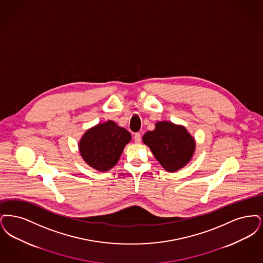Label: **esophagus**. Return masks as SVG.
Here are the masks:
<instances>
[{"label": "esophagus", "instance_id": "1", "mask_svg": "<svg viewBox=\"0 0 263 263\" xmlns=\"http://www.w3.org/2000/svg\"><path fill=\"white\" fill-rule=\"evenodd\" d=\"M135 141H136V143H139L140 142V140H141V136H140V134L139 133H137L136 135H135Z\"/></svg>", "mask_w": 263, "mask_h": 263}]
</instances>
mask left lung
Listing matches in <instances>:
<instances>
[{
    "mask_svg": "<svg viewBox=\"0 0 263 263\" xmlns=\"http://www.w3.org/2000/svg\"><path fill=\"white\" fill-rule=\"evenodd\" d=\"M142 140L168 172L184 167L192 159L195 149L194 138L184 126L165 121L158 122L155 129L147 132Z\"/></svg>",
    "mask_w": 263,
    "mask_h": 263,
    "instance_id": "obj_1",
    "label": "left lung"
}]
</instances>
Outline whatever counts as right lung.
I'll use <instances>...</instances> for the list:
<instances>
[{"label":"right lung","instance_id":"right-lung-1","mask_svg":"<svg viewBox=\"0 0 263 263\" xmlns=\"http://www.w3.org/2000/svg\"><path fill=\"white\" fill-rule=\"evenodd\" d=\"M130 139L126 128L107 121L85 132L79 143L80 155L93 169L108 171L118 163Z\"/></svg>","mask_w":263,"mask_h":263}]
</instances>
